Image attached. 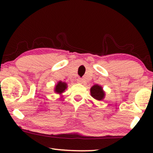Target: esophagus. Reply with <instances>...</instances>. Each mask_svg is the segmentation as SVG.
<instances>
[{
  "instance_id": "1",
  "label": "esophagus",
  "mask_w": 153,
  "mask_h": 153,
  "mask_svg": "<svg viewBox=\"0 0 153 153\" xmlns=\"http://www.w3.org/2000/svg\"><path fill=\"white\" fill-rule=\"evenodd\" d=\"M77 82L79 83V84H82V83L84 82V79L82 78H78L77 79Z\"/></svg>"
}]
</instances>
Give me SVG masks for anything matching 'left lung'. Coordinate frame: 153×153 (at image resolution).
Segmentation results:
<instances>
[{"label": "left lung", "instance_id": "8db88e82", "mask_svg": "<svg viewBox=\"0 0 153 153\" xmlns=\"http://www.w3.org/2000/svg\"><path fill=\"white\" fill-rule=\"evenodd\" d=\"M90 94L94 99L97 100H102L104 99L105 93L101 86L96 84L90 88Z\"/></svg>", "mask_w": 153, "mask_h": 153}]
</instances>
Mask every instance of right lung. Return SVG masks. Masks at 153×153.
<instances>
[{"label": "right lung", "mask_w": 153, "mask_h": 153, "mask_svg": "<svg viewBox=\"0 0 153 153\" xmlns=\"http://www.w3.org/2000/svg\"><path fill=\"white\" fill-rule=\"evenodd\" d=\"M67 88V86L66 83L62 82L61 81H60L59 82L57 83V84L56 85L55 88V92L56 93H57V94H61L65 91V90Z\"/></svg>", "instance_id": "right-lung-1"}]
</instances>
